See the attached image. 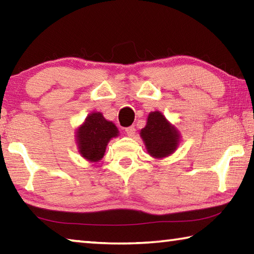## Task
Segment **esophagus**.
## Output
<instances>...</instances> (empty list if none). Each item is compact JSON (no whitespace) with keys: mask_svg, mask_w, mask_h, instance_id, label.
<instances>
[{"mask_svg":"<svg viewBox=\"0 0 254 254\" xmlns=\"http://www.w3.org/2000/svg\"><path fill=\"white\" fill-rule=\"evenodd\" d=\"M126 132L128 136H134L135 134V127H128L126 128Z\"/></svg>","mask_w":254,"mask_h":254,"instance_id":"esophagus-1","label":"esophagus"}]
</instances>
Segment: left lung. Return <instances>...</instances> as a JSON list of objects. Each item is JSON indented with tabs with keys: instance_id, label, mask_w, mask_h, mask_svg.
Returning a JSON list of instances; mask_svg holds the SVG:
<instances>
[{
	"instance_id": "8db88e82",
	"label": "left lung",
	"mask_w": 254,
	"mask_h": 254,
	"mask_svg": "<svg viewBox=\"0 0 254 254\" xmlns=\"http://www.w3.org/2000/svg\"><path fill=\"white\" fill-rule=\"evenodd\" d=\"M140 136L150 156L156 159L169 157L180 143V133L161 112H150L147 124L140 131Z\"/></svg>"
}]
</instances>
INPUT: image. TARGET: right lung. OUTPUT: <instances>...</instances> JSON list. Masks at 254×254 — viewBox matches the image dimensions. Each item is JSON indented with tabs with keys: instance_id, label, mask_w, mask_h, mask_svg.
Listing matches in <instances>:
<instances>
[{
	"instance_id": "1",
	"label": "right lung",
	"mask_w": 254,
	"mask_h": 254,
	"mask_svg": "<svg viewBox=\"0 0 254 254\" xmlns=\"http://www.w3.org/2000/svg\"><path fill=\"white\" fill-rule=\"evenodd\" d=\"M75 136L80 156L89 162H98L104 157L111 139L119 136V130L101 112H93L77 127Z\"/></svg>"
}]
</instances>
